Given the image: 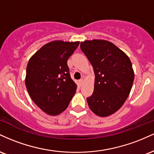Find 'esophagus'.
I'll use <instances>...</instances> for the list:
<instances>
[{"mask_svg":"<svg viewBox=\"0 0 154 154\" xmlns=\"http://www.w3.org/2000/svg\"><path fill=\"white\" fill-rule=\"evenodd\" d=\"M79 84H80V85H82L83 82H84V79H83V78H81V79L79 80Z\"/></svg>","mask_w":154,"mask_h":154,"instance_id":"esophagus-1","label":"esophagus"}]
</instances>
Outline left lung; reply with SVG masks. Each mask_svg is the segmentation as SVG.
Segmentation results:
<instances>
[{"label":"left lung","mask_w":154,"mask_h":154,"mask_svg":"<svg viewBox=\"0 0 154 154\" xmlns=\"http://www.w3.org/2000/svg\"><path fill=\"white\" fill-rule=\"evenodd\" d=\"M81 50L93 67L94 91L87 98L91 110L99 116H108L122 106L134 81L130 59L114 44L107 40L81 42Z\"/></svg>","instance_id":"left-lung-1"}]
</instances>
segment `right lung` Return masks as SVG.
<instances>
[{
    "label": "right lung",
    "instance_id": "1",
    "mask_svg": "<svg viewBox=\"0 0 154 154\" xmlns=\"http://www.w3.org/2000/svg\"><path fill=\"white\" fill-rule=\"evenodd\" d=\"M79 42L55 40L45 44L29 60L25 85L38 106L49 115L66 110L77 90L70 77L67 60Z\"/></svg>",
    "mask_w": 154,
    "mask_h": 154
}]
</instances>
